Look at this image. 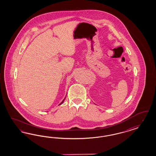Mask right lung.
Masks as SVG:
<instances>
[{
	"label": "right lung",
	"instance_id": "right-lung-1",
	"mask_svg": "<svg viewBox=\"0 0 156 156\" xmlns=\"http://www.w3.org/2000/svg\"><path fill=\"white\" fill-rule=\"evenodd\" d=\"M65 98H66V97H65V99H63V101H62L61 103V104H59V105H61V104H63V102H64V101H65Z\"/></svg>",
	"mask_w": 156,
	"mask_h": 156
}]
</instances>
